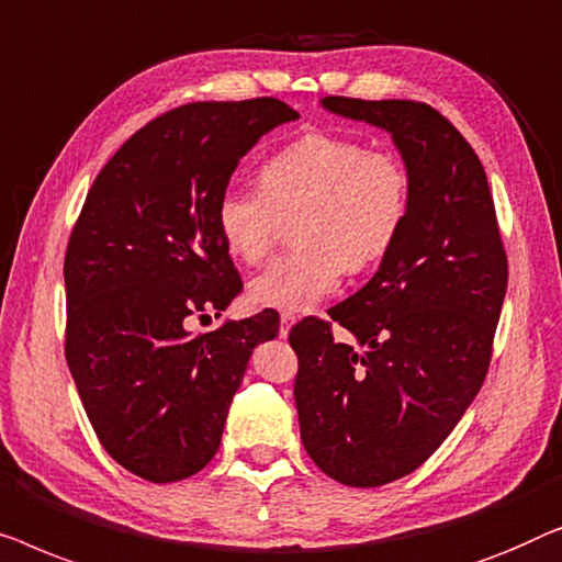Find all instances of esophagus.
<instances>
[{"mask_svg":"<svg viewBox=\"0 0 562 562\" xmlns=\"http://www.w3.org/2000/svg\"><path fill=\"white\" fill-rule=\"evenodd\" d=\"M295 321H297L295 313H292V311H282V315H280V336H282V338L290 334V328L295 326Z\"/></svg>","mask_w":562,"mask_h":562,"instance_id":"34e87169","label":"esophagus"}]
</instances>
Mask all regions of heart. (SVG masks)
Returning <instances> with one entry per match:
<instances>
[{
    "label": "heart",
    "mask_w": 562,
    "mask_h": 562,
    "mask_svg": "<svg viewBox=\"0 0 562 562\" xmlns=\"http://www.w3.org/2000/svg\"><path fill=\"white\" fill-rule=\"evenodd\" d=\"M409 176L386 149L313 132L267 157L259 191L228 188L216 228L228 255L255 265L272 249L280 218L295 216L297 249L249 280L251 303L307 311L336 290L344 270L376 265L405 226Z\"/></svg>",
    "instance_id": "1"
}]
</instances>
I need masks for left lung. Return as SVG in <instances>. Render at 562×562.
<instances>
[{"label":"left lung","mask_w":562,"mask_h":562,"mask_svg":"<svg viewBox=\"0 0 562 562\" xmlns=\"http://www.w3.org/2000/svg\"><path fill=\"white\" fill-rule=\"evenodd\" d=\"M321 106L390 132L409 176L405 226L330 323L290 330L307 456L346 486H382L436 453L476 397L507 292V255L479 155L420 101L326 97Z\"/></svg>","instance_id":"8db88e82"}]
</instances>
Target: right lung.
Segmentation results:
<instances>
[{"label":"right lung","mask_w":562,"mask_h":562,"mask_svg":"<svg viewBox=\"0 0 562 562\" xmlns=\"http://www.w3.org/2000/svg\"><path fill=\"white\" fill-rule=\"evenodd\" d=\"M297 116L267 97L178 106L134 132L86 195L63 265L66 359L101 446L134 476L199 473L251 351L278 336L274 311L199 336L191 323L241 290L216 228L228 178Z\"/></svg>","instance_id":"add662e5"}]
</instances>
